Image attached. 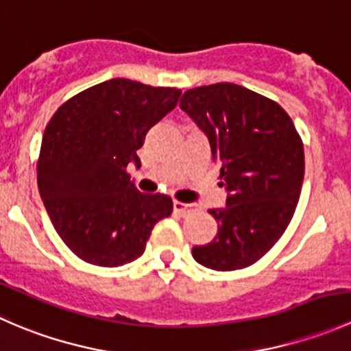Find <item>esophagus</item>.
<instances>
[{
	"label": "esophagus",
	"instance_id": "obj_1",
	"mask_svg": "<svg viewBox=\"0 0 351 351\" xmlns=\"http://www.w3.org/2000/svg\"><path fill=\"white\" fill-rule=\"evenodd\" d=\"M173 208H175L176 214H180L182 217H186V215L193 214L198 207H197V204H185V202L175 200L173 202Z\"/></svg>",
	"mask_w": 351,
	"mask_h": 351
}]
</instances>
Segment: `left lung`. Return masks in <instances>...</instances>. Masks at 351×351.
<instances>
[{"instance_id": "obj_1", "label": "left lung", "mask_w": 351, "mask_h": 351, "mask_svg": "<svg viewBox=\"0 0 351 351\" xmlns=\"http://www.w3.org/2000/svg\"><path fill=\"white\" fill-rule=\"evenodd\" d=\"M180 108L207 136L228 192L210 208L219 232L192 250L217 271L246 268L280 239L304 182V146L292 119L274 100L232 83L185 91Z\"/></svg>"}]
</instances>
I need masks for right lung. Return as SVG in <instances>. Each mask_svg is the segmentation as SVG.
<instances>
[{
    "label": "right lung",
    "instance_id": "obj_1",
    "mask_svg": "<svg viewBox=\"0 0 351 351\" xmlns=\"http://www.w3.org/2000/svg\"><path fill=\"white\" fill-rule=\"evenodd\" d=\"M182 91L115 77L67 100L42 137L37 183L49 217L83 261L122 267L146 250L173 200L141 193L127 173L139 168L147 130L178 104Z\"/></svg>",
    "mask_w": 351,
    "mask_h": 351
}]
</instances>
